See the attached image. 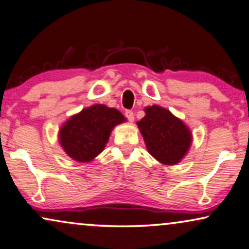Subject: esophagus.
<instances>
[{
  "mask_svg": "<svg viewBox=\"0 0 249 249\" xmlns=\"http://www.w3.org/2000/svg\"><path fill=\"white\" fill-rule=\"evenodd\" d=\"M125 116H126L128 122L132 123L134 121V114H133V111H132V110H126V111H125Z\"/></svg>",
  "mask_w": 249,
  "mask_h": 249,
  "instance_id": "esophagus-1",
  "label": "esophagus"
}]
</instances>
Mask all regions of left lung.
Returning <instances> with one entry per match:
<instances>
[{
  "instance_id": "left-lung-1",
  "label": "left lung",
  "mask_w": 249,
  "mask_h": 249,
  "mask_svg": "<svg viewBox=\"0 0 249 249\" xmlns=\"http://www.w3.org/2000/svg\"><path fill=\"white\" fill-rule=\"evenodd\" d=\"M144 117L138 122L147 150L164 165L177 164L192 143V133L182 121L160 106L144 108Z\"/></svg>"
}]
</instances>
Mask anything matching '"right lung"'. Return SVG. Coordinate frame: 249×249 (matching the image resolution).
<instances>
[{"instance_id":"add662e5","label":"right lung","mask_w":249,"mask_h":249,"mask_svg":"<svg viewBox=\"0 0 249 249\" xmlns=\"http://www.w3.org/2000/svg\"><path fill=\"white\" fill-rule=\"evenodd\" d=\"M125 121L117 109L105 105L90 106L63 124L58 133L59 143L74 161L90 162L105 149L112 128Z\"/></svg>"}]
</instances>
